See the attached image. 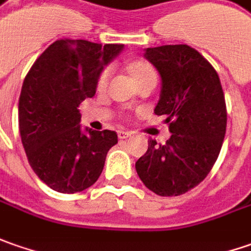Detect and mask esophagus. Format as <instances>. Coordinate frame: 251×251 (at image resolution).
<instances>
[{
	"label": "esophagus",
	"mask_w": 251,
	"mask_h": 251,
	"mask_svg": "<svg viewBox=\"0 0 251 251\" xmlns=\"http://www.w3.org/2000/svg\"><path fill=\"white\" fill-rule=\"evenodd\" d=\"M130 134H132V132H127V130H119V132H118V137H119V139H127Z\"/></svg>",
	"instance_id": "esophagus-1"
}]
</instances>
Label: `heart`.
Wrapping results in <instances>:
<instances>
[{
	"label": "heart",
	"instance_id": "1",
	"mask_svg": "<svg viewBox=\"0 0 251 251\" xmlns=\"http://www.w3.org/2000/svg\"><path fill=\"white\" fill-rule=\"evenodd\" d=\"M129 72L132 75V77H133V80L136 82V84L146 82V80H151V79H155V80H157V74H155L154 68H152L150 64L143 62V61H139V62L132 64V65L129 66ZM108 76L109 68H105V69L100 74L99 79H97V87H99V89H104V87L107 86Z\"/></svg>",
	"mask_w": 251,
	"mask_h": 251
}]
</instances>
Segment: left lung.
<instances>
[{
	"label": "left lung",
	"instance_id": "left-lung-1",
	"mask_svg": "<svg viewBox=\"0 0 251 251\" xmlns=\"http://www.w3.org/2000/svg\"><path fill=\"white\" fill-rule=\"evenodd\" d=\"M144 56L161 76L154 112L165 115L172 136L150 140L136 161L137 175L158 196H179L203 182L218 158L226 132V105L220 76L186 44L147 48Z\"/></svg>",
	"mask_w": 251,
	"mask_h": 251
}]
</instances>
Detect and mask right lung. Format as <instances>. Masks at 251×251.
I'll use <instances>...</instances> for the list:
<instances>
[{"mask_svg":"<svg viewBox=\"0 0 251 251\" xmlns=\"http://www.w3.org/2000/svg\"><path fill=\"white\" fill-rule=\"evenodd\" d=\"M122 50L124 44L56 40L23 80L18 107L23 149L34 174L55 192L94 185L118 143L114 130L83 132L77 108L96 94L100 74Z\"/></svg>","mask_w":251,"mask_h":251,"instance_id":"add662e5","label":"right lung"}]
</instances>
